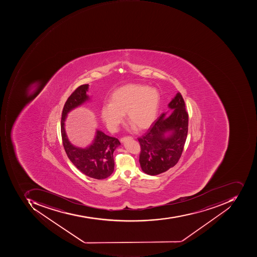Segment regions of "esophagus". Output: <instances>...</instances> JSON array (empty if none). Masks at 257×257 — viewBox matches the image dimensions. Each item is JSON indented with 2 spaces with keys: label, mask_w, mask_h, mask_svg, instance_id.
<instances>
[{
  "label": "esophagus",
  "mask_w": 257,
  "mask_h": 257,
  "mask_svg": "<svg viewBox=\"0 0 257 257\" xmlns=\"http://www.w3.org/2000/svg\"><path fill=\"white\" fill-rule=\"evenodd\" d=\"M133 139L132 137H123V138H121L120 141L122 143L125 142V141H127V140Z\"/></svg>",
  "instance_id": "34e87169"
}]
</instances>
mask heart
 Masks as SVG:
<instances>
[{
  "mask_svg": "<svg viewBox=\"0 0 257 257\" xmlns=\"http://www.w3.org/2000/svg\"><path fill=\"white\" fill-rule=\"evenodd\" d=\"M159 92L143 84H127L115 89L109 96V104L101 107L102 121L110 132L117 131L122 115L137 131L148 129L155 122L159 109Z\"/></svg>",
  "mask_w": 257,
  "mask_h": 257,
  "instance_id": "obj_1",
  "label": "heart"
}]
</instances>
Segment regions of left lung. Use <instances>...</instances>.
<instances>
[{"mask_svg":"<svg viewBox=\"0 0 257 257\" xmlns=\"http://www.w3.org/2000/svg\"><path fill=\"white\" fill-rule=\"evenodd\" d=\"M171 114L163 113L141 138L140 165L145 173L157 175L173 168L183 152L188 131V113L180 92L168 104ZM169 133L168 137L166 134Z\"/></svg>","mask_w":257,"mask_h":257,"instance_id":"obj_1","label":"left lung"}]
</instances>
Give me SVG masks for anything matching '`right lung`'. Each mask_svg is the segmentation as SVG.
<instances>
[{
    "mask_svg": "<svg viewBox=\"0 0 257 257\" xmlns=\"http://www.w3.org/2000/svg\"><path fill=\"white\" fill-rule=\"evenodd\" d=\"M88 88V84L76 88L64 105L61 119L62 145L68 158L82 173L95 179H105L110 176L114 170L113 152L120 145L119 140L107 136L102 131H97L92 145L82 149L73 146L69 142L64 127L68 112L89 99L86 95Z\"/></svg>",
    "mask_w": 257,
    "mask_h": 257,
    "instance_id": "obj_1",
    "label": "right lung"
}]
</instances>
